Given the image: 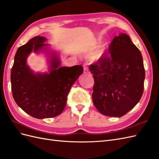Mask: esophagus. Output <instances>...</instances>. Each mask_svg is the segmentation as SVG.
<instances>
[{
  "label": "esophagus",
  "mask_w": 159,
  "mask_h": 159,
  "mask_svg": "<svg viewBox=\"0 0 159 159\" xmlns=\"http://www.w3.org/2000/svg\"><path fill=\"white\" fill-rule=\"evenodd\" d=\"M84 73H88V64L87 63H84Z\"/></svg>",
  "instance_id": "1"
}]
</instances>
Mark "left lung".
I'll use <instances>...</instances> for the list:
<instances>
[{
	"label": "left lung",
	"instance_id": "1",
	"mask_svg": "<svg viewBox=\"0 0 159 159\" xmlns=\"http://www.w3.org/2000/svg\"><path fill=\"white\" fill-rule=\"evenodd\" d=\"M89 70L94 79L93 103L102 114L121 117L140 101L145 78L143 59L126 34L115 37Z\"/></svg>",
	"mask_w": 159,
	"mask_h": 159
}]
</instances>
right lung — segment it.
Masks as SVG:
<instances>
[{"label":"right lung","instance_id":"obj_1","mask_svg":"<svg viewBox=\"0 0 159 159\" xmlns=\"http://www.w3.org/2000/svg\"><path fill=\"white\" fill-rule=\"evenodd\" d=\"M45 37L37 36L19 48L11 74L16 104L39 119L53 118L62 112L72 85L84 71L81 66L59 67V60L53 57L50 74H33L27 66V57L33 50L37 52L45 46Z\"/></svg>","mask_w":159,"mask_h":159}]
</instances>
